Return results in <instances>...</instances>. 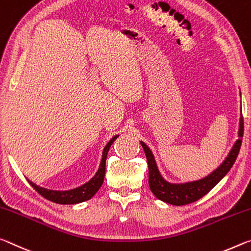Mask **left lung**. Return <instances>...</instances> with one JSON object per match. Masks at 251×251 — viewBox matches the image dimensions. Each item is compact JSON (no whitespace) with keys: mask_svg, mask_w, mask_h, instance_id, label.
<instances>
[{"mask_svg":"<svg viewBox=\"0 0 251 251\" xmlns=\"http://www.w3.org/2000/svg\"><path fill=\"white\" fill-rule=\"evenodd\" d=\"M242 135H244V119L241 118L239 126V139L235 143V146H233L223 164H221L218 169L213 171L211 175L206 176V178L201 179L199 181L183 184L169 183L162 178L161 175L159 174L152 152L147 147L146 143L141 141L140 143L143 150H145L148 166H149V187L151 191H152V194L159 200L164 201V202L170 204H175V206H184V204L195 202V201L202 198L231 169V167L233 166V163H235L238 157V153H239L242 142Z\"/></svg>","mask_w":251,"mask_h":251,"instance_id":"1","label":"left lung"}]
</instances>
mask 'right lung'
<instances>
[{
  "instance_id": "1",
  "label": "right lung",
  "mask_w": 251,
  "mask_h": 251,
  "mask_svg": "<svg viewBox=\"0 0 251 251\" xmlns=\"http://www.w3.org/2000/svg\"><path fill=\"white\" fill-rule=\"evenodd\" d=\"M117 138H118V135L113 137L108 142V145L105 146L98 172L89 182L84 183L83 186L75 188V189H72V190H68V191H56V190H49V189L41 188L39 186H36L35 183L30 181V180H27V181L30 182L33 189H35V191H38L41 196L44 197L45 199L50 200V201H52V202H55V203L75 204V203L83 202V201L91 199L92 197L97 194V191L99 190V189H100L102 183H103V179H104V175H105L106 155H108V151L110 149L111 145H112L113 141L116 140Z\"/></svg>"
}]
</instances>
